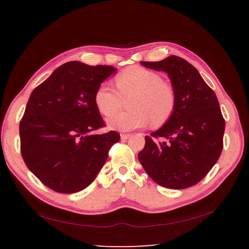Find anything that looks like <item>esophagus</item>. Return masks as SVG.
<instances>
[{
  "instance_id": "1",
  "label": "esophagus",
  "mask_w": 249,
  "mask_h": 249,
  "mask_svg": "<svg viewBox=\"0 0 249 249\" xmlns=\"http://www.w3.org/2000/svg\"><path fill=\"white\" fill-rule=\"evenodd\" d=\"M130 137H131L130 134H121V139L122 140H126V139L130 138Z\"/></svg>"
}]
</instances>
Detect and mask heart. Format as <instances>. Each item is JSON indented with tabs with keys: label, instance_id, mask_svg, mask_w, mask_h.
<instances>
[{
	"label": "heart",
	"instance_id": "obj_1",
	"mask_svg": "<svg viewBox=\"0 0 249 249\" xmlns=\"http://www.w3.org/2000/svg\"><path fill=\"white\" fill-rule=\"evenodd\" d=\"M115 84L121 96L134 93V96L130 101V110L114 111L121 96L109 83L98 87L95 105L100 113H110L106 120L110 128L128 131L143 127L151 120L154 125H160L170 119L177 104L176 92L170 84L161 81L158 73L143 67H130L115 78Z\"/></svg>",
	"mask_w": 249,
	"mask_h": 249
}]
</instances>
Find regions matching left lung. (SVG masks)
<instances>
[{
	"instance_id": "obj_1",
	"label": "left lung",
	"mask_w": 249,
	"mask_h": 249,
	"mask_svg": "<svg viewBox=\"0 0 249 249\" xmlns=\"http://www.w3.org/2000/svg\"><path fill=\"white\" fill-rule=\"evenodd\" d=\"M140 63L168 73L177 104L170 119L145 136L138 160L160 186H194L213 168L223 151L225 120L218 99L199 71L182 57L171 55L160 62Z\"/></svg>"
}]
</instances>
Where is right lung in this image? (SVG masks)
<instances>
[{"label": "right lung", "instance_id": "add662e5", "mask_svg": "<svg viewBox=\"0 0 249 249\" xmlns=\"http://www.w3.org/2000/svg\"><path fill=\"white\" fill-rule=\"evenodd\" d=\"M115 71L108 65L67 62L31 93L20 122L21 154L30 171L54 192L88 187L120 140L113 130L93 134L105 126L95 93Z\"/></svg>", "mask_w": 249, "mask_h": 249}]
</instances>
